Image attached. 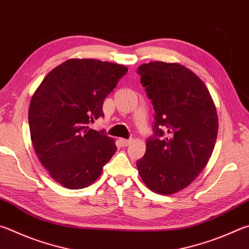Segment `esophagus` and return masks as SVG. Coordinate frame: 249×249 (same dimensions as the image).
Wrapping results in <instances>:
<instances>
[{
    "mask_svg": "<svg viewBox=\"0 0 249 249\" xmlns=\"http://www.w3.org/2000/svg\"><path fill=\"white\" fill-rule=\"evenodd\" d=\"M120 142H121V144L123 147H127L128 144L132 142V139H124V138H121L120 139Z\"/></svg>",
    "mask_w": 249,
    "mask_h": 249,
    "instance_id": "obj_1",
    "label": "esophagus"
}]
</instances>
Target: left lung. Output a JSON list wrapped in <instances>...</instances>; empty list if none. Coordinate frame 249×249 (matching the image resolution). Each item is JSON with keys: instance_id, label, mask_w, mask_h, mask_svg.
<instances>
[{"instance_id": "1", "label": "left lung", "mask_w": 249, "mask_h": 249, "mask_svg": "<svg viewBox=\"0 0 249 249\" xmlns=\"http://www.w3.org/2000/svg\"><path fill=\"white\" fill-rule=\"evenodd\" d=\"M137 73L156 112L137 169L152 192L171 195L188 186L209 161L218 135L215 106L202 80L183 65L150 62Z\"/></svg>"}]
</instances>
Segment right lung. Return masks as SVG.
I'll list each match as a JSON object with an SVG mask.
<instances>
[{"label":"right lung","instance_id":"add662e5","mask_svg":"<svg viewBox=\"0 0 249 249\" xmlns=\"http://www.w3.org/2000/svg\"><path fill=\"white\" fill-rule=\"evenodd\" d=\"M126 73L124 65L71 58L36 90L28 113L31 142L40 162L62 186H89L116 151L113 138L89 124L105 116V99Z\"/></svg>","mask_w":249,"mask_h":249}]
</instances>
